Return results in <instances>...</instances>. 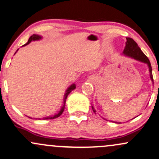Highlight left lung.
I'll list each match as a JSON object with an SVG mask.
<instances>
[{
	"mask_svg": "<svg viewBox=\"0 0 159 159\" xmlns=\"http://www.w3.org/2000/svg\"><path fill=\"white\" fill-rule=\"evenodd\" d=\"M123 52L126 55L128 56H130L132 58L136 59L138 61H140L141 62L146 63L148 64L149 68H150V78L152 81H153V78H152V67H151V64L150 61L147 57L144 54L140 47H139L137 44V43L135 42L133 38H127V43H126V47L124 49ZM92 109L95 112V110L93 108V107L92 106Z\"/></svg>",
	"mask_w": 159,
	"mask_h": 159,
	"instance_id": "8db88e82",
	"label": "left lung"
}]
</instances>
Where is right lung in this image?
Returning a JSON list of instances; mask_svg holds the SVG:
<instances>
[{"instance_id": "obj_1", "label": "right lung", "mask_w": 159, "mask_h": 159, "mask_svg": "<svg viewBox=\"0 0 159 159\" xmlns=\"http://www.w3.org/2000/svg\"><path fill=\"white\" fill-rule=\"evenodd\" d=\"M41 36H39V35H32L31 37L29 38V41H28L27 43H26V44H24V46L27 45L28 43H30V42H31L32 41H36V40H39V39H41ZM75 89V84H72V85L71 86V87H70L68 88L67 90H66V94H65V95H64V107H63L62 109H61V110L60 111V112H58V114H56V115H55V116H53V117H47V118H43V119H53V118H55L59 117V116H60L63 113V112H64V106H65V102H66V98H67L68 95L70 94V93H71L72 90H73V89Z\"/></svg>"}]
</instances>
